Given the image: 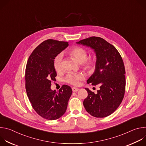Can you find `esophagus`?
<instances>
[{"label": "esophagus", "instance_id": "esophagus-1", "mask_svg": "<svg viewBox=\"0 0 146 146\" xmlns=\"http://www.w3.org/2000/svg\"><path fill=\"white\" fill-rule=\"evenodd\" d=\"M72 91H73V92H77L78 90H79V89L78 88H75V87H72Z\"/></svg>", "mask_w": 146, "mask_h": 146}]
</instances>
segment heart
Returning a JSON list of instances; mask_svg holds the SVG:
<instances>
[{"mask_svg": "<svg viewBox=\"0 0 146 146\" xmlns=\"http://www.w3.org/2000/svg\"><path fill=\"white\" fill-rule=\"evenodd\" d=\"M70 55L73 57L80 64H81L82 67L87 70L92 69L96 65V59L94 56L88 57V51L81 47L76 46L68 51ZM62 60H63V54L62 53L58 54L54 58L53 61V66L55 70L59 73L62 72ZM86 77L84 73H70L66 75L65 78V81L68 84L78 86L80 84L81 81L84 80Z\"/></svg>", "mask_w": 146, "mask_h": 146, "instance_id": "heart-1", "label": "heart"}]
</instances>
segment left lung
I'll use <instances>...</instances> for the list:
<instances>
[{"mask_svg":"<svg viewBox=\"0 0 146 146\" xmlns=\"http://www.w3.org/2000/svg\"><path fill=\"white\" fill-rule=\"evenodd\" d=\"M77 43L89 46L96 52L95 70L87 83L100 86L96 94L85 88L88 96L83 105L92 116L108 117L119 107L125 92V70L122 57L114 46L99 37H90Z\"/></svg>","mask_w":146,"mask_h":146,"instance_id":"obj_1","label":"left lung"}]
</instances>
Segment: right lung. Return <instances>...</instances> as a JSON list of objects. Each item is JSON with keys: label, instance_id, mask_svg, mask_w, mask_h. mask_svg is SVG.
Returning a JSON list of instances; mask_svg holds the SVG:
<instances>
[{"label": "right lung", "instance_id": "obj_1", "mask_svg": "<svg viewBox=\"0 0 146 146\" xmlns=\"http://www.w3.org/2000/svg\"><path fill=\"white\" fill-rule=\"evenodd\" d=\"M69 46L66 41L48 39L40 44L29 56L25 69V88L35 111L41 117L55 120L66 112L72 88L64 85L59 91L51 89L56 73L55 57Z\"/></svg>", "mask_w": 146, "mask_h": 146}]
</instances>
